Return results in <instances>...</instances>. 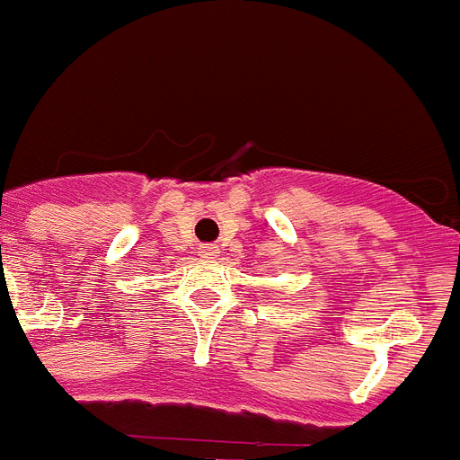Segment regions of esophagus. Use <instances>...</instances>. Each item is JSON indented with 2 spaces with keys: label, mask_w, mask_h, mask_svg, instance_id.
<instances>
[{
  "label": "esophagus",
  "mask_w": 460,
  "mask_h": 460,
  "mask_svg": "<svg viewBox=\"0 0 460 460\" xmlns=\"http://www.w3.org/2000/svg\"><path fill=\"white\" fill-rule=\"evenodd\" d=\"M199 256H202V258H214V256H218V246H214V244H202V246H199Z\"/></svg>",
  "instance_id": "obj_1"
}]
</instances>
